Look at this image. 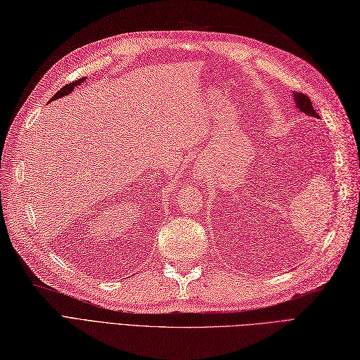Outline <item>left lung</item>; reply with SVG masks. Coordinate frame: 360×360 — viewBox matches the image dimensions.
<instances>
[{"instance_id": "left-lung-1", "label": "left lung", "mask_w": 360, "mask_h": 360, "mask_svg": "<svg viewBox=\"0 0 360 360\" xmlns=\"http://www.w3.org/2000/svg\"><path fill=\"white\" fill-rule=\"evenodd\" d=\"M293 100H295V105H297V108L301 110V112L307 114L310 117H315V118H319V115L316 114L315 108L311 106V101L310 98L302 94V92H293Z\"/></svg>"}]
</instances>
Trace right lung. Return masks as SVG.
<instances>
[{"instance_id":"right-lung-1","label":"right lung","mask_w":360,"mask_h":360,"mask_svg":"<svg viewBox=\"0 0 360 360\" xmlns=\"http://www.w3.org/2000/svg\"><path fill=\"white\" fill-rule=\"evenodd\" d=\"M84 80H85V79H80V80H76V82H72V84H68V85H65L63 88H60V89L56 92V94H54V96L51 97V100H50V101L56 100V98H60V97H65V96H68L70 92H71L72 89H75L76 86H79Z\"/></svg>"}]
</instances>
